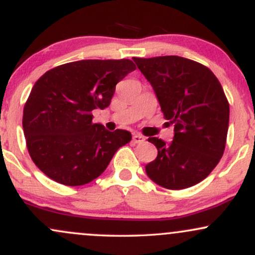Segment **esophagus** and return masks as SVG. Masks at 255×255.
<instances>
[{
    "label": "esophagus",
    "mask_w": 255,
    "mask_h": 255,
    "mask_svg": "<svg viewBox=\"0 0 255 255\" xmlns=\"http://www.w3.org/2000/svg\"><path fill=\"white\" fill-rule=\"evenodd\" d=\"M145 140H146V137L142 136L141 134H139V133H135L133 135V142H134V144H141V142H144Z\"/></svg>",
    "instance_id": "esophagus-1"
}]
</instances>
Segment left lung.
Returning <instances> with one entry per match:
<instances>
[{
    "mask_svg": "<svg viewBox=\"0 0 255 255\" xmlns=\"http://www.w3.org/2000/svg\"><path fill=\"white\" fill-rule=\"evenodd\" d=\"M150 81L164 118L174 125L166 144L148 137L157 147L145 166L153 182L168 189L194 186L210 175L224 153L229 103L216 75L204 64L180 56L133 57Z\"/></svg>",
    "mask_w": 255,
    "mask_h": 255,
    "instance_id": "1",
    "label": "left lung"
}]
</instances>
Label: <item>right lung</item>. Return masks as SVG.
Segmentation results:
<instances>
[{"mask_svg":"<svg viewBox=\"0 0 255 255\" xmlns=\"http://www.w3.org/2000/svg\"><path fill=\"white\" fill-rule=\"evenodd\" d=\"M135 68L126 58L83 60L38 79L24 107L22 128L39 170L64 186H83L103 174L131 134L93 124L92 111L109 107L116 84Z\"/></svg>","mask_w":255,"mask_h":255,"instance_id":"obj_1","label":"right lung"}]
</instances>
